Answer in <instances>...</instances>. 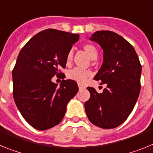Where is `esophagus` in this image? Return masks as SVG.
Listing matches in <instances>:
<instances>
[{
	"label": "esophagus",
	"mask_w": 153,
	"mask_h": 153,
	"mask_svg": "<svg viewBox=\"0 0 153 153\" xmlns=\"http://www.w3.org/2000/svg\"><path fill=\"white\" fill-rule=\"evenodd\" d=\"M78 86H79V90H83V89H85V87L83 86H82V85L80 84V83H78Z\"/></svg>",
	"instance_id": "obj_1"
}]
</instances>
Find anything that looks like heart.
<instances>
[{
    "label": "heart",
    "instance_id": "heart-1",
    "mask_svg": "<svg viewBox=\"0 0 153 153\" xmlns=\"http://www.w3.org/2000/svg\"><path fill=\"white\" fill-rule=\"evenodd\" d=\"M83 49L84 50L85 52L88 54V56L91 58L92 60H95L97 56H98V50L93 44H84L83 47ZM73 56H74V51H73V50H70L67 53V56H66V61H67V64H69L70 62L72 61ZM90 74L91 73L89 70H82V69L76 67V68L69 70L67 72V76L70 79H72V80L76 81L78 83H82L86 80V78L90 76Z\"/></svg>",
    "mask_w": 153,
    "mask_h": 153
}]
</instances>
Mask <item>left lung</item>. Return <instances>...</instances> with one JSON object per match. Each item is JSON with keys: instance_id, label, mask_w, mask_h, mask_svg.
Instances as JSON below:
<instances>
[{"instance_id": "1", "label": "left lung", "mask_w": 153, "mask_h": 153, "mask_svg": "<svg viewBox=\"0 0 153 153\" xmlns=\"http://www.w3.org/2000/svg\"><path fill=\"white\" fill-rule=\"evenodd\" d=\"M90 40L103 51V63L94 79L106 84L102 93L88 86L85 102L89 120L102 129H113L126 121L140 95L142 66L136 51L126 40L109 30L96 31Z\"/></svg>"}]
</instances>
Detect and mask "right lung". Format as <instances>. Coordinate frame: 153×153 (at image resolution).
<instances>
[{"label": "right lung", "mask_w": 153, "mask_h": 153, "mask_svg": "<svg viewBox=\"0 0 153 153\" xmlns=\"http://www.w3.org/2000/svg\"><path fill=\"white\" fill-rule=\"evenodd\" d=\"M79 34L47 29L39 32L19 53L12 71L14 102L24 120L38 130L58 125L67 102L79 90L74 80L63 79L60 86L52 77L62 75L66 56Z\"/></svg>", "instance_id": "right-lung-1"}]
</instances>
